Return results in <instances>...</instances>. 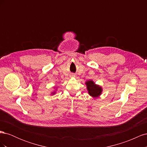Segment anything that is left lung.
Here are the masks:
<instances>
[{
    "label": "left lung",
    "instance_id": "8db88e82",
    "mask_svg": "<svg viewBox=\"0 0 147 147\" xmlns=\"http://www.w3.org/2000/svg\"><path fill=\"white\" fill-rule=\"evenodd\" d=\"M86 84L87 85V89L90 95L92 97H97L100 94L102 88L99 86L96 85L94 83L92 80L87 82Z\"/></svg>",
    "mask_w": 147,
    "mask_h": 147
}]
</instances>
